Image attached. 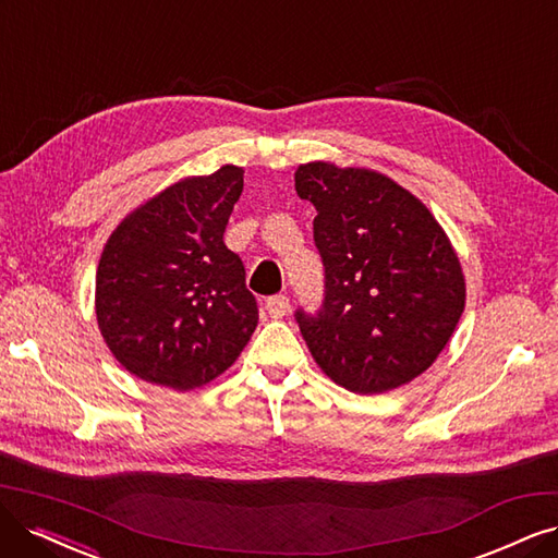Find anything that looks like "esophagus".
<instances>
[{
  "label": "esophagus",
  "instance_id": "1",
  "mask_svg": "<svg viewBox=\"0 0 558 558\" xmlns=\"http://www.w3.org/2000/svg\"><path fill=\"white\" fill-rule=\"evenodd\" d=\"M266 313L271 315L274 319H282L287 313H290V299H287L284 294L271 296L266 301Z\"/></svg>",
  "mask_w": 558,
  "mask_h": 558
}]
</instances>
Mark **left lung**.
Segmentation results:
<instances>
[{
  "label": "left lung",
  "mask_w": 558,
  "mask_h": 558,
  "mask_svg": "<svg viewBox=\"0 0 558 558\" xmlns=\"http://www.w3.org/2000/svg\"><path fill=\"white\" fill-rule=\"evenodd\" d=\"M326 268L317 317L296 313L322 373L359 396L396 390L437 361L464 313L460 257L427 206L398 181L331 160L303 162Z\"/></svg>",
  "instance_id": "left-lung-1"
}]
</instances>
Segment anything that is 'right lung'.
I'll use <instances>...</instances> for the list:
<instances>
[{"label": "right lung", "mask_w": 558, "mask_h": 558, "mask_svg": "<svg viewBox=\"0 0 558 558\" xmlns=\"http://www.w3.org/2000/svg\"><path fill=\"white\" fill-rule=\"evenodd\" d=\"M243 168L183 177L123 218L96 268V322L131 375L179 393L230 367L255 333V296L222 234Z\"/></svg>", "instance_id": "obj_1"}]
</instances>
